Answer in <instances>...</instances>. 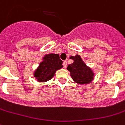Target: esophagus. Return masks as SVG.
I'll return each mask as SVG.
<instances>
[{"label":"esophagus","mask_w":125,"mask_h":125,"mask_svg":"<svg viewBox=\"0 0 125 125\" xmlns=\"http://www.w3.org/2000/svg\"><path fill=\"white\" fill-rule=\"evenodd\" d=\"M63 65L64 68H66L67 67V62L66 61H64V62H63Z\"/></svg>","instance_id":"obj_1"}]
</instances>
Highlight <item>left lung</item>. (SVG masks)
Returning <instances> with one entry per match:
<instances>
[{
	"instance_id": "obj_1",
	"label": "left lung",
	"mask_w": 125,
	"mask_h": 125,
	"mask_svg": "<svg viewBox=\"0 0 125 125\" xmlns=\"http://www.w3.org/2000/svg\"><path fill=\"white\" fill-rule=\"evenodd\" d=\"M74 62L68 65L67 70L71 73V76L77 83L87 84L91 83L94 79V73L88 67L82 60L80 55L71 56Z\"/></svg>"
}]
</instances>
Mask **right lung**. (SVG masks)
I'll return each instance as SVG.
<instances>
[{"label":"right lung","mask_w":125,"mask_h":125,"mask_svg":"<svg viewBox=\"0 0 125 125\" xmlns=\"http://www.w3.org/2000/svg\"><path fill=\"white\" fill-rule=\"evenodd\" d=\"M43 60L34 73V76L40 82H45L51 80L56 71L63 67V62L60 58L59 54H46Z\"/></svg>","instance_id":"add662e5"}]
</instances>
